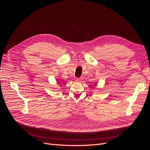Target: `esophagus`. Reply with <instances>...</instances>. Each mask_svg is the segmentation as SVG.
Listing matches in <instances>:
<instances>
[{
    "label": "esophagus",
    "mask_w": 150,
    "mask_h": 150,
    "mask_svg": "<svg viewBox=\"0 0 150 150\" xmlns=\"http://www.w3.org/2000/svg\"><path fill=\"white\" fill-rule=\"evenodd\" d=\"M81 78H77L76 79V81H78V82H81Z\"/></svg>",
    "instance_id": "esophagus-1"
}]
</instances>
